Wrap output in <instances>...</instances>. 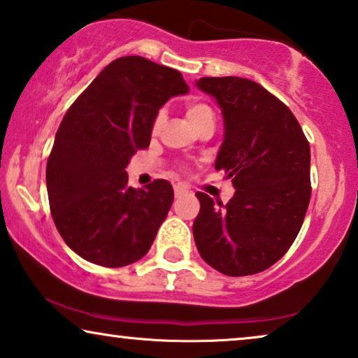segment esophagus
<instances>
[{
    "mask_svg": "<svg viewBox=\"0 0 358 358\" xmlns=\"http://www.w3.org/2000/svg\"><path fill=\"white\" fill-rule=\"evenodd\" d=\"M189 190L184 187V185H174V196L176 197H182V196H185V194H187Z\"/></svg>",
    "mask_w": 358,
    "mask_h": 358,
    "instance_id": "esophagus-1",
    "label": "esophagus"
}]
</instances>
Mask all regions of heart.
Wrapping results in <instances>:
<instances>
[{
	"label": "heart",
	"mask_w": 358,
	"mask_h": 358,
	"mask_svg": "<svg viewBox=\"0 0 358 358\" xmlns=\"http://www.w3.org/2000/svg\"><path fill=\"white\" fill-rule=\"evenodd\" d=\"M185 117H187L189 123L192 124L194 128H197L199 124H202L206 120L213 118V113H212L210 106L202 103V101H189V103L185 105ZM162 120H164V115H162V111H161V113L156 115L155 122H152V133L159 131Z\"/></svg>",
	"instance_id": "obj_1"
}]
</instances>
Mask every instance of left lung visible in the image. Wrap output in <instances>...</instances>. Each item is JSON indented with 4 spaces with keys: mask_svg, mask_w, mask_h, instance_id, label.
<instances>
[{
    "mask_svg": "<svg viewBox=\"0 0 358 358\" xmlns=\"http://www.w3.org/2000/svg\"><path fill=\"white\" fill-rule=\"evenodd\" d=\"M222 108L224 143L215 169L231 179L229 203L197 192L194 240L203 262L227 276L268 270L298 236L310 201V150L292 111L259 83L202 77Z\"/></svg>",
    "mask_w": 358,
    "mask_h": 358,
    "instance_id": "obj_1",
    "label": "left lung"
}]
</instances>
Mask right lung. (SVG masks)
<instances>
[{
	"instance_id": "add662e5",
	"label": "right lung",
	"mask_w": 358,
	"mask_h": 358,
	"mask_svg": "<svg viewBox=\"0 0 358 358\" xmlns=\"http://www.w3.org/2000/svg\"><path fill=\"white\" fill-rule=\"evenodd\" d=\"M189 92L180 72L139 55L108 64L67 110L45 168L50 213L87 262L120 268L150 252L174 201L168 180L128 185L127 166L150 146L152 122Z\"/></svg>"
}]
</instances>
